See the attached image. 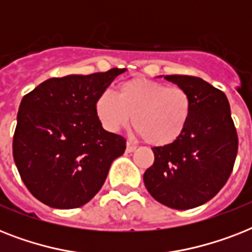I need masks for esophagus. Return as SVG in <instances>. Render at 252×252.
<instances>
[{"label": "esophagus", "instance_id": "34e87169", "mask_svg": "<svg viewBox=\"0 0 252 252\" xmlns=\"http://www.w3.org/2000/svg\"><path fill=\"white\" fill-rule=\"evenodd\" d=\"M126 153H132V152H134L136 150V145H133V144H130V142H126Z\"/></svg>", "mask_w": 252, "mask_h": 252}]
</instances>
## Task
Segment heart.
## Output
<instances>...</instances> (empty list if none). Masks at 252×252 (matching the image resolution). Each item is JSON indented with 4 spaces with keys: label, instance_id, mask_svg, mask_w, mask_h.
Masks as SVG:
<instances>
[{
    "label": "heart",
    "instance_id": "b5f03b06",
    "mask_svg": "<svg viewBox=\"0 0 252 252\" xmlns=\"http://www.w3.org/2000/svg\"><path fill=\"white\" fill-rule=\"evenodd\" d=\"M102 126L110 132L133 126L137 134L153 146L170 145L182 136L192 111L189 95L179 86L149 80H128L118 95L104 91L95 103Z\"/></svg>",
    "mask_w": 252,
    "mask_h": 252
}]
</instances>
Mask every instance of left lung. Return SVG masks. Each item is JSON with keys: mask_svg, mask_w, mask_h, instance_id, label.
I'll use <instances>...</instances> for the list:
<instances>
[{"mask_svg": "<svg viewBox=\"0 0 252 252\" xmlns=\"http://www.w3.org/2000/svg\"><path fill=\"white\" fill-rule=\"evenodd\" d=\"M187 91L192 111L186 129L170 145L152 148L154 163L144 174L146 189L172 209H191L215 197L229 179L238 136L222 91L199 77L165 76Z\"/></svg>", "mask_w": 252, "mask_h": 252, "instance_id": "left-lung-1", "label": "left lung"}]
</instances>
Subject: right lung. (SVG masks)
<instances>
[{
    "label": "right lung",
    "instance_id": "add662e5",
    "mask_svg": "<svg viewBox=\"0 0 252 252\" xmlns=\"http://www.w3.org/2000/svg\"><path fill=\"white\" fill-rule=\"evenodd\" d=\"M126 69L49 78L23 96L13 156L29 191L45 205L73 209L102 188L126 138L103 129L95 103Z\"/></svg>",
    "mask_w": 252,
    "mask_h": 252
}]
</instances>
